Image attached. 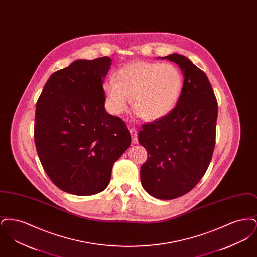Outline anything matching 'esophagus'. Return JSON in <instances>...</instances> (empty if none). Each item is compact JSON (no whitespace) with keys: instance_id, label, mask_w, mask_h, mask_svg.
Instances as JSON below:
<instances>
[{"instance_id":"34e87169","label":"esophagus","mask_w":257,"mask_h":257,"mask_svg":"<svg viewBox=\"0 0 257 257\" xmlns=\"http://www.w3.org/2000/svg\"><path fill=\"white\" fill-rule=\"evenodd\" d=\"M130 134H131V137H132V143L133 144H138V132H137V130L135 129V128H131L130 129Z\"/></svg>"}]
</instances>
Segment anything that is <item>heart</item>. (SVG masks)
<instances>
[{
	"label": "heart",
	"instance_id": "b5f03b06",
	"mask_svg": "<svg viewBox=\"0 0 257 257\" xmlns=\"http://www.w3.org/2000/svg\"><path fill=\"white\" fill-rule=\"evenodd\" d=\"M108 80L103 90L114 114L128 109L132 100L135 113L146 121H156L168 115L179 101L183 76L170 63L138 61L119 69Z\"/></svg>",
	"mask_w": 257,
	"mask_h": 257
}]
</instances>
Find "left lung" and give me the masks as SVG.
<instances>
[{
	"mask_svg": "<svg viewBox=\"0 0 257 257\" xmlns=\"http://www.w3.org/2000/svg\"><path fill=\"white\" fill-rule=\"evenodd\" d=\"M162 59L180 66L183 88L168 115L140 130L139 143L147 150L141 180L149 195L173 199L195 188L207 171L216 144L218 102L206 74L189 59L177 54Z\"/></svg>",
	"mask_w": 257,
	"mask_h": 257,
	"instance_id": "left-lung-1",
	"label": "left lung"
}]
</instances>
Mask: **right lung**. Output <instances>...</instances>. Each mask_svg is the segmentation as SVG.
Returning a JSON list of instances; mask_svg holds the SVG:
<instances>
[{
  "label": "right lung",
  "mask_w": 257,
  "mask_h": 257,
  "mask_svg": "<svg viewBox=\"0 0 257 257\" xmlns=\"http://www.w3.org/2000/svg\"><path fill=\"white\" fill-rule=\"evenodd\" d=\"M110 61H74L50 76L37 100L35 143L40 163L53 183L76 196L104 191L114 162L131 144L125 122L104 108Z\"/></svg>",
  "instance_id": "1"
}]
</instances>
